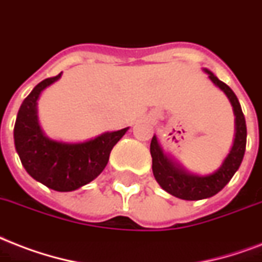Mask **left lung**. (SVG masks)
I'll list each match as a JSON object with an SVG mask.
<instances>
[{"label":"left lung","instance_id":"left-lung-1","mask_svg":"<svg viewBox=\"0 0 262 262\" xmlns=\"http://www.w3.org/2000/svg\"><path fill=\"white\" fill-rule=\"evenodd\" d=\"M204 71L209 75V79L220 90L224 91V94L228 97L231 105L234 108L235 129H236L234 145L231 147L226 160L223 161L222 167L210 175H194L164 154L156 135L150 143V154L153 159L151 168H153V175L156 180L171 195L186 201L205 200L209 196H213L220 190H223L224 186L232 179V176L238 171V168L241 167L243 156H245V149H246V121H245L242 108H241V103H239L236 95L231 90L230 86H227L226 83L219 80L216 75L208 70Z\"/></svg>","mask_w":262,"mask_h":262}]
</instances>
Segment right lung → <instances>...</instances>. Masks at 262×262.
I'll list each match as a JSON object with an SVG mask.
<instances>
[{"instance_id":"right-lung-1","label":"right lung","mask_w":262,"mask_h":262,"mask_svg":"<svg viewBox=\"0 0 262 262\" xmlns=\"http://www.w3.org/2000/svg\"><path fill=\"white\" fill-rule=\"evenodd\" d=\"M61 74L38 83L27 95L16 117L13 138L20 161L30 176L56 191H74L105 169L113 146L128 127L101 134L82 143H64L45 137L36 115L38 98L46 87L61 78Z\"/></svg>"}]
</instances>
